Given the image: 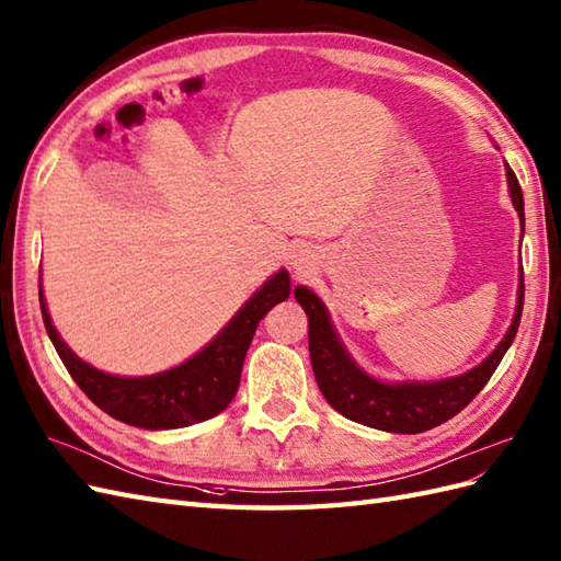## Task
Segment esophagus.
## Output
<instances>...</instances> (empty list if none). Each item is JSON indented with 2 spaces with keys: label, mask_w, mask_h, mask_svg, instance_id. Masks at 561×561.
Masks as SVG:
<instances>
[{
  "label": "esophagus",
  "mask_w": 561,
  "mask_h": 561,
  "mask_svg": "<svg viewBox=\"0 0 561 561\" xmlns=\"http://www.w3.org/2000/svg\"><path fill=\"white\" fill-rule=\"evenodd\" d=\"M308 265H310L308 251H306V249H296L294 255H291V267H294L296 272H306Z\"/></svg>",
  "instance_id": "esophagus-1"
}]
</instances>
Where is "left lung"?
I'll list each match as a JSON object with an SVG mask.
<instances>
[{"label":"left lung","mask_w":561,"mask_h":561,"mask_svg":"<svg viewBox=\"0 0 561 561\" xmlns=\"http://www.w3.org/2000/svg\"><path fill=\"white\" fill-rule=\"evenodd\" d=\"M506 181H510V195L524 225V193H520L518 179L506 164ZM296 301L301 304L308 316V348L312 373L322 397L328 399L332 409L340 411L344 419L356 421L385 433L415 435L425 433L430 427H437L463 411L476 394L488 385L492 373L497 370L506 348L512 346L520 310H524V270H520L518 284V304L512 320L510 332L497 344L492 354L476 366L457 377L437 382H382L375 380L366 370H360L354 358L348 356L342 340L336 336L330 312L320 298L308 286H296Z\"/></svg>","instance_id":"obj_1"}]
</instances>
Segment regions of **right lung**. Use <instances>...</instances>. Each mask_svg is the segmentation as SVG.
Returning a JSON list of instances; mask_svg holds the SVG:
<instances>
[{
	"mask_svg": "<svg viewBox=\"0 0 561 561\" xmlns=\"http://www.w3.org/2000/svg\"><path fill=\"white\" fill-rule=\"evenodd\" d=\"M289 294V272L279 270L277 275H272L260 286L251 296V301L243 304L227 328L203 351L176 368L146 377L110 375L78 358L61 342L55 324L49 320L43 286L41 310L45 330L61 363L95 407L128 425L146 430H172L203 423L229 407L239 389L243 358L251 346L257 322L267 316V310L286 301Z\"/></svg>",
	"mask_w": 561,
	"mask_h": 561,
	"instance_id": "add662e5",
	"label": "right lung"
}]
</instances>
